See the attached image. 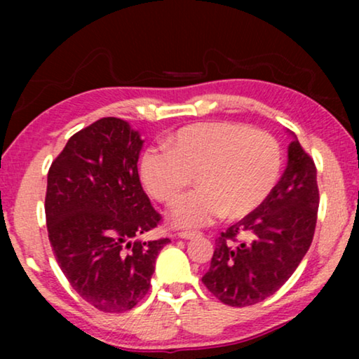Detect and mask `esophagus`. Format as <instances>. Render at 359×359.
Masks as SVG:
<instances>
[{"instance_id":"1","label":"esophagus","mask_w":359,"mask_h":359,"mask_svg":"<svg viewBox=\"0 0 359 359\" xmlns=\"http://www.w3.org/2000/svg\"><path fill=\"white\" fill-rule=\"evenodd\" d=\"M198 235H199V232H191V230H183V232H178V233H176V237L189 240V238H194V237H198Z\"/></svg>"}]
</instances>
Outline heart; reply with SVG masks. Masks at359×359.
<instances>
[{"label": "heart", "mask_w": 359, "mask_h": 359, "mask_svg": "<svg viewBox=\"0 0 359 359\" xmlns=\"http://www.w3.org/2000/svg\"><path fill=\"white\" fill-rule=\"evenodd\" d=\"M281 147L271 134L235 122L186 126L140 158V180L158 203L171 204L176 227H203L224 215L242 219L268 198L281 173Z\"/></svg>", "instance_id": "heart-1"}]
</instances>
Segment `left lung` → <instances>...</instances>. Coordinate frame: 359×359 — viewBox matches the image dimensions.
I'll list each match as a JSON object with an SVG mask.
<instances>
[{"label":"left lung","instance_id":"left-lung-1","mask_svg":"<svg viewBox=\"0 0 359 359\" xmlns=\"http://www.w3.org/2000/svg\"><path fill=\"white\" fill-rule=\"evenodd\" d=\"M318 201L316 163L294 139L286 170L263 204L215 240L204 286L232 307L253 306L273 296L311 247Z\"/></svg>","mask_w":359,"mask_h":359}]
</instances>
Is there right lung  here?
Listing matches in <instances>:
<instances>
[{
	"label": "right lung",
	"instance_id": "add662e5",
	"mask_svg": "<svg viewBox=\"0 0 359 359\" xmlns=\"http://www.w3.org/2000/svg\"><path fill=\"white\" fill-rule=\"evenodd\" d=\"M142 144L126 121L102 117L72 135L48 170L53 255L72 287L101 312H127L145 297L170 242L135 240L161 219L140 184Z\"/></svg>",
	"mask_w": 359,
	"mask_h": 359
}]
</instances>
